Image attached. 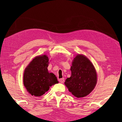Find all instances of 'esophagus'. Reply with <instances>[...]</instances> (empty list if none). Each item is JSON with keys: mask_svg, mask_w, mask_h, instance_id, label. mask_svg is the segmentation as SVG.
I'll use <instances>...</instances> for the list:
<instances>
[{"mask_svg": "<svg viewBox=\"0 0 122 122\" xmlns=\"http://www.w3.org/2000/svg\"><path fill=\"white\" fill-rule=\"evenodd\" d=\"M59 81H60V82L61 83H63L64 82V78H61L60 79H59Z\"/></svg>", "mask_w": 122, "mask_h": 122, "instance_id": "34e87169", "label": "esophagus"}]
</instances>
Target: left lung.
<instances>
[{
    "instance_id": "left-lung-1",
    "label": "left lung",
    "mask_w": 122,
    "mask_h": 122,
    "mask_svg": "<svg viewBox=\"0 0 122 122\" xmlns=\"http://www.w3.org/2000/svg\"><path fill=\"white\" fill-rule=\"evenodd\" d=\"M70 70L71 76L64 82L69 92L77 98L89 95L97 83V73L91 62L83 54H77Z\"/></svg>"
}]
</instances>
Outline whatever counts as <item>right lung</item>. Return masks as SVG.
I'll list each match as a JSON object with an SVG mask.
<instances>
[{
  "label": "right lung",
  "instance_id": "right-lung-1",
  "mask_svg": "<svg viewBox=\"0 0 122 122\" xmlns=\"http://www.w3.org/2000/svg\"><path fill=\"white\" fill-rule=\"evenodd\" d=\"M49 63L47 56H37L25 69L24 85L31 95L40 97L48 91L50 86L59 83L55 75L48 72Z\"/></svg>",
  "mask_w": 122,
  "mask_h": 122
}]
</instances>
